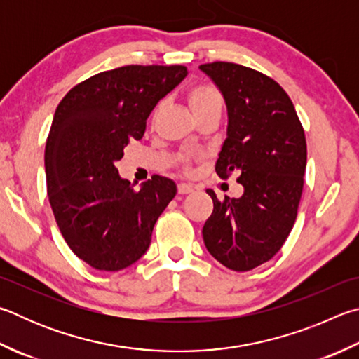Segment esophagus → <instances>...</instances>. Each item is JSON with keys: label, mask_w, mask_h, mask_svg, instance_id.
I'll return each mask as SVG.
<instances>
[{"label": "esophagus", "mask_w": 359, "mask_h": 359, "mask_svg": "<svg viewBox=\"0 0 359 359\" xmlns=\"http://www.w3.org/2000/svg\"><path fill=\"white\" fill-rule=\"evenodd\" d=\"M193 190H194V187L190 185V184H185V182H180L179 187H177L179 194H188V193H191Z\"/></svg>", "instance_id": "obj_1"}]
</instances>
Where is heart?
Instances as JSON below:
<instances>
[{
	"label": "heart",
	"mask_w": 359,
	"mask_h": 359,
	"mask_svg": "<svg viewBox=\"0 0 359 359\" xmlns=\"http://www.w3.org/2000/svg\"><path fill=\"white\" fill-rule=\"evenodd\" d=\"M188 103H190L194 116H199L215 108L221 109V107H223V97H221L219 90L213 84L201 83L190 89Z\"/></svg>",
	"instance_id": "heart-1"
}]
</instances>
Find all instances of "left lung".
<instances>
[{
    "mask_svg": "<svg viewBox=\"0 0 359 359\" xmlns=\"http://www.w3.org/2000/svg\"><path fill=\"white\" fill-rule=\"evenodd\" d=\"M223 94L226 140L215 171L232 172L240 198H217L202 227L208 252L233 271H248L281 250L295 224L306 171V138L287 93L260 72L233 62L202 64Z\"/></svg>",
    "mask_w": 359,
    "mask_h": 359,
    "instance_id": "1",
    "label": "left lung"
}]
</instances>
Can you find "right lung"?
I'll list each match as a JSON object with an SVG mask.
<instances>
[{"mask_svg": "<svg viewBox=\"0 0 359 359\" xmlns=\"http://www.w3.org/2000/svg\"><path fill=\"white\" fill-rule=\"evenodd\" d=\"M185 66H123L72 88L45 146L47 193L69 248L95 270L127 269L151 245L154 226L177 193L161 175L135 191L117 172L155 105L187 76Z\"/></svg>", "mask_w": 359, "mask_h": 359, "instance_id": "1", "label": "right lung"}]
</instances>
